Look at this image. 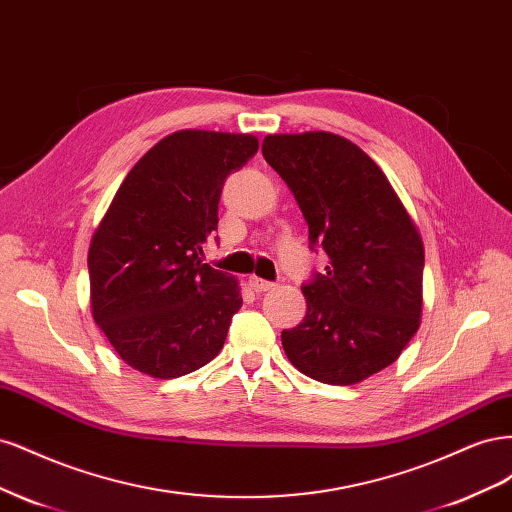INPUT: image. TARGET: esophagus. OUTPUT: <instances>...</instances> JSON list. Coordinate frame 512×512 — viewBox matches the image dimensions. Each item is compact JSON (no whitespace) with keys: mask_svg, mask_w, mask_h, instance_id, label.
Listing matches in <instances>:
<instances>
[{"mask_svg":"<svg viewBox=\"0 0 512 512\" xmlns=\"http://www.w3.org/2000/svg\"><path fill=\"white\" fill-rule=\"evenodd\" d=\"M247 286H250L254 292H267V290H271L275 284H273V282H267V280H262V277L252 275L250 280H247Z\"/></svg>","mask_w":512,"mask_h":512,"instance_id":"1","label":"esophagus"}]
</instances>
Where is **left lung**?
<instances>
[{
	"mask_svg": "<svg viewBox=\"0 0 512 512\" xmlns=\"http://www.w3.org/2000/svg\"><path fill=\"white\" fill-rule=\"evenodd\" d=\"M262 156L322 245L327 273L303 297L299 327L282 331L288 361L324 384L350 386L399 359L423 314L425 247L382 168L331 132L269 134Z\"/></svg>",
	"mask_w": 512,
	"mask_h": 512,
	"instance_id": "1",
	"label": "left lung"
}]
</instances>
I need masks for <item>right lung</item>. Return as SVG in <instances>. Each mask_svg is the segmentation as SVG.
I'll return each instance as SVG.
<instances>
[{
	"mask_svg": "<svg viewBox=\"0 0 512 512\" xmlns=\"http://www.w3.org/2000/svg\"><path fill=\"white\" fill-rule=\"evenodd\" d=\"M254 134L179 130L119 185L89 243L91 316L132 369L170 380L218 356L243 303L237 277L200 260L222 185Z\"/></svg>",
	"mask_w": 512,
	"mask_h": 512,
	"instance_id": "1",
	"label": "right lung"
}]
</instances>
